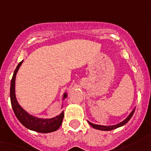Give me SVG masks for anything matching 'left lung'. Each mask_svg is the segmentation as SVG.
<instances>
[{"instance_id":"8db88e82","label":"left lung","mask_w":151,"mask_h":151,"mask_svg":"<svg viewBox=\"0 0 151 151\" xmlns=\"http://www.w3.org/2000/svg\"><path fill=\"white\" fill-rule=\"evenodd\" d=\"M135 108H134L133 110L131 111L130 114L128 115V117H127V118L125 119V120H124L123 121H121V123H119V124H115V125H111V126H104V125H98V124H93V123L90 122V121H88V124H90V125L91 126V127H93V128H94V129H99V130H103V131H110V130H113V129H117V128H118V127H122V126H124L126 124H127L128 121L130 120L131 117H132V115H133L134 112H135Z\"/></svg>"}]
</instances>
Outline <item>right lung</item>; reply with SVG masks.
Segmentation results:
<instances>
[{
    "instance_id": "obj_1",
    "label": "right lung",
    "mask_w": 151,
    "mask_h": 151,
    "mask_svg": "<svg viewBox=\"0 0 151 151\" xmlns=\"http://www.w3.org/2000/svg\"><path fill=\"white\" fill-rule=\"evenodd\" d=\"M22 63H23V60H22L18 64L13 73L10 84L11 105H12V108L16 117L22 125L30 130L37 132H42V133H48V132L58 130L59 127L61 126L62 121H63V116H64L63 111H62V112L60 114L52 118H40V117H37L29 114L24 109H22V106L18 103L16 96V74ZM66 97H67L66 92L63 93L62 101L64 100ZM61 108H63V104H62Z\"/></svg>"
}]
</instances>
